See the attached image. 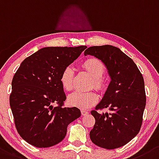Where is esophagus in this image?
Segmentation results:
<instances>
[{
    "mask_svg": "<svg viewBox=\"0 0 159 159\" xmlns=\"http://www.w3.org/2000/svg\"><path fill=\"white\" fill-rule=\"evenodd\" d=\"M81 115L82 116H86L89 114V111H86V110H81Z\"/></svg>",
    "mask_w": 159,
    "mask_h": 159,
    "instance_id": "obj_1",
    "label": "esophagus"
}]
</instances>
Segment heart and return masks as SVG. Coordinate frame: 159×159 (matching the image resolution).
Instances as JSON below:
<instances>
[{"mask_svg": "<svg viewBox=\"0 0 159 159\" xmlns=\"http://www.w3.org/2000/svg\"><path fill=\"white\" fill-rule=\"evenodd\" d=\"M82 67L93 78V82L90 87L103 91L105 88V82L102 78L104 74V66L102 62L97 58H89L83 62ZM74 69L71 66L66 67L60 75V82L62 88L67 91L72 89L74 87ZM97 101V95L93 91H74L67 98L69 105L80 108H89L95 104Z\"/></svg>", "mask_w": 159, "mask_h": 159, "instance_id": "b5f03b06", "label": "heart"}]
</instances>
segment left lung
I'll list each match as a JSON object with an SVG mask.
<instances>
[{"label": "left lung", "mask_w": 159, "mask_h": 159, "mask_svg": "<svg viewBox=\"0 0 159 159\" xmlns=\"http://www.w3.org/2000/svg\"><path fill=\"white\" fill-rule=\"evenodd\" d=\"M84 54L101 60L111 77L103 99L91 111L95 124L90 139L104 149L123 147L136 136L142 126L146 106L142 74L131 58L113 46L90 47ZM105 107L110 112L101 114L99 111Z\"/></svg>", "instance_id": "1"}]
</instances>
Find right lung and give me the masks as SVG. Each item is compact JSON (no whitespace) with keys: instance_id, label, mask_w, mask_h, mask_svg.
Returning a JSON list of instances; mask_svg holds the SVG:
<instances>
[{"instance_id":"1","label":"right lung","mask_w":159,"mask_h":159,"mask_svg":"<svg viewBox=\"0 0 159 159\" xmlns=\"http://www.w3.org/2000/svg\"><path fill=\"white\" fill-rule=\"evenodd\" d=\"M86 48H42L25 58L14 74L10 107L17 131L31 145H56L65 138L69 124L81 116L76 107H64L60 75Z\"/></svg>"}]
</instances>
